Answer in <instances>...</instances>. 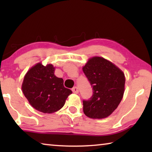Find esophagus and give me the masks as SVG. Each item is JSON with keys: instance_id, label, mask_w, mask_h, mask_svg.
<instances>
[{"instance_id": "esophagus-1", "label": "esophagus", "mask_w": 152, "mask_h": 152, "mask_svg": "<svg viewBox=\"0 0 152 152\" xmlns=\"http://www.w3.org/2000/svg\"><path fill=\"white\" fill-rule=\"evenodd\" d=\"M72 92H74V93H75V94H78V92H79L78 88L77 86H74V88L72 89Z\"/></svg>"}]
</instances>
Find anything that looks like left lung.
<instances>
[{
    "mask_svg": "<svg viewBox=\"0 0 152 152\" xmlns=\"http://www.w3.org/2000/svg\"><path fill=\"white\" fill-rule=\"evenodd\" d=\"M82 70L93 91L91 99L83 101L84 113L92 119L109 117L123 99L125 74L110 61L96 56L89 59Z\"/></svg>",
    "mask_w": 152,
    "mask_h": 152,
    "instance_id": "1",
    "label": "left lung"
}]
</instances>
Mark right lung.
Returning a JSON list of instances; mask_svg holds the SVG:
<instances>
[{
  "label": "right lung",
  "mask_w": 152,
  "mask_h": 152,
  "mask_svg": "<svg viewBox=\"0 0 152 152\" xmlns=\"http://www.w3.org/2000/svg\"><path fill=\"white\" fill-rule=\"evenodd\" d=\"M52 64L43 66L38 63L24 77L22 91L30 104L43 113H53L65 104L71 90L64 86V80L54 75Z\"/></svg>",
  "instance_id": "1"
}]
</instances>
